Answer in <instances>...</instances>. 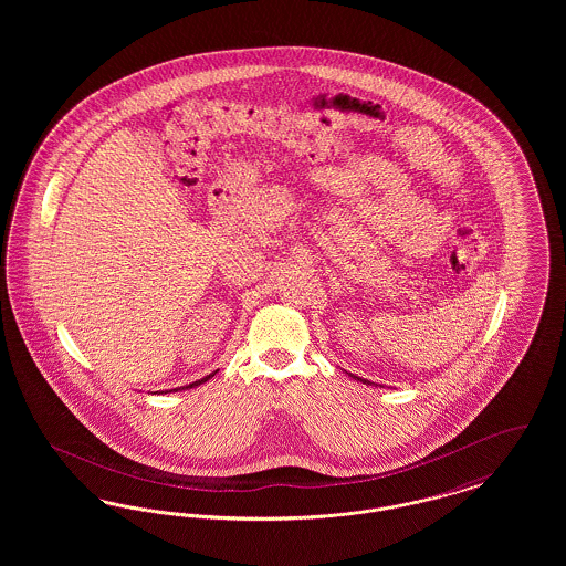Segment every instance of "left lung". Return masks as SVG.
Instances as JSON below:
<instances>
[{
    "mask_svg": "<svg viewBox=\"0 0 566 566\" xmlns=\"http://www.w3.org/2000/svg\"><path fill=\"white\" fill-rule=\"evenodd\" d=\"M348 376L354 377V379H358V381H363V384H371L369 379H363V377L354 376V374H348Z\"/></svg>",
    "mask_w": 566,
    "mask_h": 566,
    "instance_id": "8db88e82",
    "label": "left lung"
}]
</instances>
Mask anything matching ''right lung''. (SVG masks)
Listing matches in <instances>:
<instances>
[{
  "label": "right lung",
  "mask_w": 566,
  "mask_h": 566,
  "mask_svg": "<svg viewBox=\"0 0 566 566\" xmlns=\"http://www.w3.org/2000/svg\"><path fill=\"white\" fill-rule=\"evenodd\" d=\"M216 371H218V369H216ZM216 371H214V374H210V376L201 377V379H197V381H192V384H189V386H180V388H171V390H169V392H178V390H189V388H195V386H199V384H203V381H208V379H210V377H214Z\"/></svg>",
  "instance_id": "add662e5"
}]
</instances>
